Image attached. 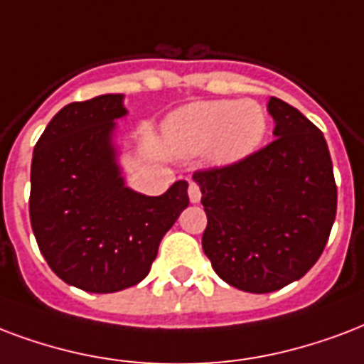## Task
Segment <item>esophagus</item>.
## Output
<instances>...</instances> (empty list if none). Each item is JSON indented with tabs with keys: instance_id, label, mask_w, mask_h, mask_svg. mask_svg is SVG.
<instances>
[{
	"instance_id": "esophagus-1",
	"label": "esophagus",
	"mask_w": 364,
	"mask_h": 364,
	"mask_svg": "<svg viewBox=\"0 0 364 364\" xmlns=\"http://www.w3.org/2000/svg\"><path fill=\"white\" fill-rule=\"evenodd\" d=\"M188 198H191V202H193V204L200 202L202 191H200V185H198V183L191 181V185H188Z\"/></svg>"
}]
</instances>
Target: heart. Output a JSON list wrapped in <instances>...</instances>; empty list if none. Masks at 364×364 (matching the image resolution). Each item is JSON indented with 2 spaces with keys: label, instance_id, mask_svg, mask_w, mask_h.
Returning <instances> with one entry per match:
<instances>
[{
  "label": "heart",
  "instance_id": "1",
  "mask_svg": "<svg viewBox=\"0 0 364 364\" xmlns=\"http://www.w3.org/2000/svg\"><path fill=\"white\" fill-rule=\"evenodd\" d=\"M267 133V116L254 101H212L176 112L168 122V137L179 152L212 149L232 160L256 151Z\"/></svg>",
  "mask_w": 364,
  "mask_h": 364
}]
</instances>
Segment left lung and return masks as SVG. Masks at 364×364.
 Masks as SVG:
<instances>
[{
  "label": "left lung",
  "instance_id": "1",
  "mask_svg": "<svg viewBox=\"0 0 364 364\" xmlns=\"http://www.w3.org/2000/svg\"><path fill=\"white\" fill-rule=\"evenodd\" d=\"M267 110L269 145L193 176L208 218L204 254L219 279L252 294L284 288L317 263L338 202L323 132L277 97Z\"/></svg>",
  "mask_w": 364,
  "mask_h": 364
}]
</instances>
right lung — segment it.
<instances>
[{"instance_id": "obj_1", "label": "right lung", "mask_w": 364, "mask_h": 364, "mask_svg": "<svg viewBox=\"0 0 364 364\" xmlns=\"http://www.w3.org/2000/svg\"><path fill=\"white\" fill-rule=\"evenodd\" d=\"M124 95L70 102L47 124L30 170V223L40 252L59 279L85 292L135 287L151 271L158 246L188 206V183L162 196L124 185L112 146Z\"/></svg>"}]
</instances>
